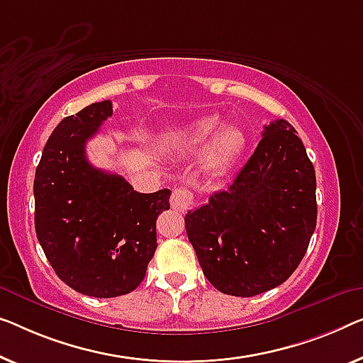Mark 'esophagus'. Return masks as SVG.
Wrapping results in <instances>:
<instances>
[{
	"label": "esophagus",
	"mask_w": 363,
	"mask_h": 363,
	"mask_svg": "<svg viewBox=\"0 0 363 363\" xmlns=\"http://www.w3.org/2000/svg\"><path fill=\"white\" fill-rule=\"evenodd\" d=\"M194 205V196L187 187H176L171 196V207L177 212H187Z\"/></svg>",
	"instance_id": "obj_1"
}]
</instances>
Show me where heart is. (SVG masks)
I'll list each match as a JSON object with an SVG mask.
<instances>
[{
	"label": "heart",
	"mask_w": 363,
	"mask_h": 363,
	"mask_svg": "<svg viewBox=\"0 0 363 363\" xmlns=\"http://www.w3.org/2000/svg\"><path fill=\"white\" fill-rule=\"evenodd\" d=\"M220 121L216 117H205L189 123L169 137V143L181 150H191L202 145L210 138ZM246 147V137L241 128L223 125L210 140L202 156V167L210 174H221L233 166Z\"/></svg>",
	"instance_id": "heart-1"
}]
</instances>
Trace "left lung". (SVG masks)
I'll return each mask as SVG.
<instances>
[{"label":"left lung","mask_w":363,"mask_h":363,"mask_svg":"<svg viewBox=\"0 0 363 363\" xmlns=\"http://www.w3.org/2000/svg\"><path fill=\"white\" fill-rule=\"evenodd\" d=\"M316 213L315 167L295 128L280 118L264 127L230 187L184 221L208 282L221 294L254 296L295 272Z\"/></svg>","instance_id":"8db88e82"}]
</instances>
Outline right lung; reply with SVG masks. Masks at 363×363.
I'll return each mask as SVG.
<instances>
[{"instance_id":"add662e5","label":"right lung","mask_w":363,"mask_h":363,"mask_svg":"<svg viewBox=\"0 0 363 363\" xmlns=\"http://www.w3.org/2000/svg\"><path fill=\"white\" fill-rule=\"evenodd\" d=\"M112 116L94 102L58 123L35 169V233L50 266L79 294L112 298L142 284L156 251V218L169 189L140 194L122 176L97 169L86 142Z\"/></svg>"}]
</instances>
